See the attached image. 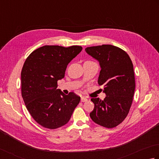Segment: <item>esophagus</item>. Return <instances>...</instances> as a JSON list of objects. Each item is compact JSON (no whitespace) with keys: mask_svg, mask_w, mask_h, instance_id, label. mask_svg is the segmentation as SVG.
<instances>
[{"mask_svg":"<svg viewBox=\"0 0 159 159\" xmlns=\"http://www.w3.org/2000/svg\"><path fill=\"white\" fill-rule=\"evenodd\" d=\"M80 101H81V102H88V99L87 98H85V97H82L80 98Z\"/></svg>","mask_w":159,"mask_h":159,"instance_id":"obj_1","label":"esophagus"}]
</instances>
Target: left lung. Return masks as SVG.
Instances as JSON below:
<instances>
[{
    "instance_id": "8db88e82",
    "label": "left lung",
    "mask_w": 159,
    "mask_h": 159,
    "mask_svg": "<svg viewBox=\"0 0 159 159\" xmlns=\"http://www.w3.org/2000/svg\"><path fill=\"white\" fill-rule=\"evenodd\" d=\"M85 51L99 63L98 83L103 86V100L92 98L94 108L91 119L97 125L113 128L122 123L129 112L135 91L131 60L121 48L110 44L87 47Z\"/></svg>"
}]
</instances>
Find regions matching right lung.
<instances>
[{
	"instance_id": "add662e5",
	"label": "right lung",
	"mask_w": 159,
	"mask_h": 159,
	"mask_svg": "<svg viewBox=\"0 0 159 159\" xmlns=\"http://www.w3.org/2000/svg\"><path fill=\"white\" fill-rule=\"evenodd\" d=\"M83 48L71 46H44L30 54L23 66L21 95L27 110L36 122L55 129L70 121L80 98L57 89L70 63Z\"/></svg>"
}]
</instances>
